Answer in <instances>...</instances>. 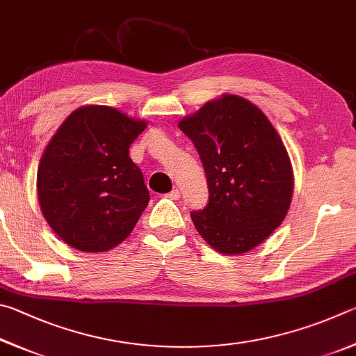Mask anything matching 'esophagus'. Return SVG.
<instances>
[{"mask_svg":"<svg viewBox=\"0 0 356 356\" xmlns=\"http://www.w3.org/2000/svg\"><path fill=\"white\" fill-rule=\"evenodd\" d=\"M165 197L170 198V200H178V198H179V191L178 189H173L172 192H168Z\"/></svg>","mask_w":356,"mask_h":356,"instance_id":"34e87169","label":"esophagus"}]
</instances>
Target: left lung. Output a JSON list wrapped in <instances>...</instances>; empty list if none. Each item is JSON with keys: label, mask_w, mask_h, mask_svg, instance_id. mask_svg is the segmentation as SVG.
I'll return each instance as SVG.
<instances>
[{"label": "left lung", "mask_w": 356, "mask_h": 356, "mask_svg": "<svg viewBox=\"0 0 356 356\" xmlns=\"http://www.w3.org/2000/svg\"><path fill=\"white\" fill-rule=\"evenodd\" d=\"M207 173L209 202L191 213L202 238L223 254L253 250L282 225L294 173L282 137L257 104L233 93L179 120Z\"/></svg>", "instance_id": "obj_1"}]
</instances>
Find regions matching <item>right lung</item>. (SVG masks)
<instances>
[{
    "label": "right lung",
    "mask_w": 356,
    "mask_h": 356,
    "mask_svg": "<svg viewBox=\"0 0 356 356\" xmlns=\"http://www.w3.org/2000/svg\"><path fill=\"white\" fill-rule=\"evenodd\" d=\"M147 128L111 106H81L56 131L37 168V198L53 232L79 252H108L149 202L129 145Z\"/></svg>",
    "instance_id": "obj_1"
}]
</instances>
